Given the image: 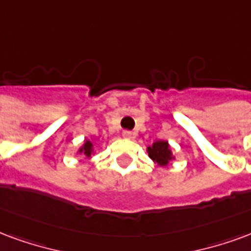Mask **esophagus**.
Segmentation results:
<instances>
[{"mask_svg":"<svg viewBox=\"0 0 251 251\" xmlns=\"http://www.w3.org/2000/svg\"><path fill=\"white\" fill-rule=\"evenodd\" d=\"M122 135H124V138H133V133L129 130L122 131Z\"/></svg>","mask_w":251,"mask_h":251,"instance_id":"1","label":"esophagus"}]
</instances>
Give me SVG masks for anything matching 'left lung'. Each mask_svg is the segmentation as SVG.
Masks as SVG:
<instances>
[{
  "mask_svg": "<svg viewBox=\"0 0 251 251\" xmlns=\"http://www.w3.org/2000/svg\"><path fill=\"white\" fill-rule=\"evenodd\" d=\"M149 151V157L153 159L154 162H157L159 166H165L168 165L169 161H172V151L169 149L168 142L165 141H158L153 144L151 148H148Z\"/></svg>",
  "mask_w": 251,
  "mask_h": 251,
  "instance_id": "obj_1",
  "label": "left lung"
}]
</instances>
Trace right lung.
Returning <instances> with one entry per match:
<instances>
[{
    "label": "right lung",
    "instance_id": "1",
    "mask_svg": "<svg viewBox=\"0 0 251 251\" xmlns=\"http://www.w3.org/2000/svg\"><path fill=\"white\" fill-rule=\"evenodd\" d=\"M92 142H89V141H86L85 142V145H83V148L81 150H79V153H82L83 155H86V157H90V154H92Z\"/></svg>",
    "mask_w": 251,
    "mask_h": 251
}]
</instances>
